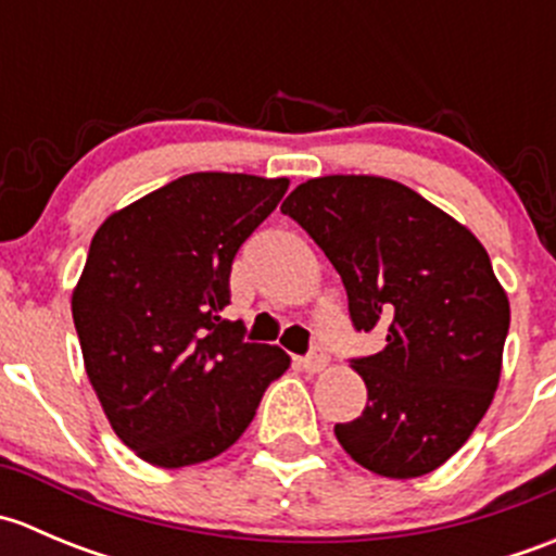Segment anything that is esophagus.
Masks as SVG:
<instances>
[{
  "instance_id": "obj_1",
  "label": "esophagus",
  "mask_w": 556,
  "mask_h": 556,
  "mask_svg": "<svg viewBox=\"0 0 556 556\" xmlns=\"http://www.w3.org/2000/svg\"><path fill=\"white\" fill-rule=\"evenodd\" d=\"M295 366H299L301 371H306V374H319L325 366H328V355H325L323 350H314L312 355L299 357V361H295Z\"/></svg>"
}]
</instances>
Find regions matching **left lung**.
Instances as JSON below:
<instances>
[{"instance_id": "obj_1", "label": "left lung", "mask_w": 556, "mask_h": 556, "mask_svg": "<svg viewBox=\"0 0 556 556\" xmlns=\"http://www.w3.org/2000/svg\"><path fill=\"white\" fill-rule=\"evenodd\" d=\"M282 212L339 271L352 325H387L384 350L352 361L368 403L336 439L387 479L430 473L470 439L501 382L511 309L490 255L417 190L371 174L306 179Z\"/></svg>"}]
</instances>
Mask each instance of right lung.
Instances as JSON below:
<instances>
[{
  "label": "right lung",
  "instance_id": "1",
  "mask_svg": "<svg viewBox=\"0 0 556 556\" xmlns=\"http://www.w3.org/2000/svg\"><path fill=\"white\" fill-rule=\"evenodd\" d=\"M290 179L195 172L112 212L72 293L86 374L117 439L159 468L237 444L290 357L223 319L231 263Z\"/></svg>",
  "mask_w": 556,
  "mask_h": 556
}]
</instances>
